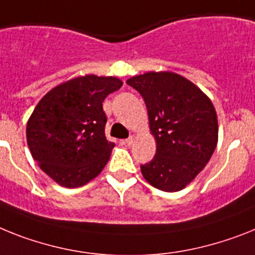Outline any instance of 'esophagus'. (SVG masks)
<instances>
[{"label": "esophagus", "instance_id": "esophagus-1", "mask_svg": "<svg viewBox=\"0 0 255 255\" xmlns=\"http://www.w3.org/2000/svg\"><path fill=\"white\" fill-rule=\"evenodd\" d=\"M134 140H136V137H134L133 134H132V136H129V137H128V138L123 140V144H126V145H127V146H131V145L134 142Z\"/></svg>", "mask_w": 255, "mask_h": 255}]
</instances>
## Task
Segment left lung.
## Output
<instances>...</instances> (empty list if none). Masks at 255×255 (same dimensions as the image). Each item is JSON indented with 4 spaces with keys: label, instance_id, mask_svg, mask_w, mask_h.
<instances>
[{
    "label": "left lung",
    "instance_id": "1",
    "mask_svg": "<svg viewBox=\"0 0 255 255\" xmlns=\"http://www.w3.org/2000/svg\"><path fill=\"white\" fill-rule=\"evenodd\" d=\"M144 98L157 151L141 164L142 176L157 189L187 187L210 160L218 142V118L200 88L174 72H146L128 79Z\"/></svg>",
    "mask_w": 255,
    "mask_h": 255
}]
</instances>
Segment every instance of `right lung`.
Masks as SVG:
<instances>
[{
    "label": "right lung",
    "instance_id": "right-lung-1",
    "mask_svg": "<svg viewBox=\"0 0 255 255\" xmlns=\"http://www.w3.org/2000/svg\"><path fill=\"white\" fill-rule=\"evenodd\" d=\"M122 84L111 76L85 75L55 87L38 102L27 123V142L55 183L81 187L108 163L115 144L105 136L102 102Z\"/></svg>",
    "mask_w": 255,
    "mask_h": 255
}]
</instances>
